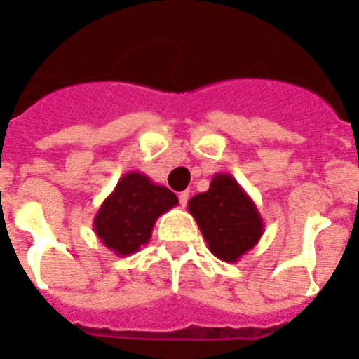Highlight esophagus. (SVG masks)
<instances>
[{
	"instance_id": "esophagus-1",
	"label": "esophagus",
	"mask_w": 359,
	"mask_h": 359,
	"mask_svg": "<svg viewBox=\"0 0 359 359\" xmlns=\"http://www.w3.org/2000/svg\"><path fill=\"white\" fill-rule=\"evenodd\" d=\"M188 199H190V194H188V191H182V194H179L180 207H186V205H188Z\"/></svg>"
}]
</instances>
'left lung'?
Masks as SVG:
<instances>
[{
    "mask_svg": "<svg viewBox=\"0 0 359 359\" xmlns=\"http://www.w3.org/2000/svg\"><path fill=\"white\" fill-rule=\"evenodd\" d=\"M208 250L224 262H236L264 233L257 205L229 173H216L210 188L188 201Z\"/></svg>",
    "mask_w": 359,
    "mask_h": 359,
    "instance_id": "1",
    "label": "left lung"
}]
</instances>
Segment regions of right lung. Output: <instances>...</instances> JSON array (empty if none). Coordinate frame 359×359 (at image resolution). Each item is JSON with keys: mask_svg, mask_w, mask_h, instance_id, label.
Segmentation results:
<instances>
[{"mask_svg": "<svg viewBox=\"0 0 359 359\" xmlns=\"http://www.w3.org/2000/svg\"><path fill=\"white\" fill-rule=\"evenodd\" d=\"M177 205L179 199L165 186L152 182L145 173L130 171L104 199L93 229L109 251L128 257L151 240L156 219Z\"/></svg>", "mask_w": 359, "mask_h": 359, "instance_id": "right-lung-1", "label": "right lung"}]
</instances>
